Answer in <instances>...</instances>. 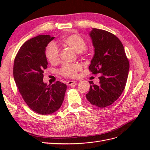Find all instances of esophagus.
<instances>
[{"mask_svg":"<svg viewBox=\"0 0 150 150\" xmlns=\"http://www.w3.org/2000/svg\"><path fill=\"white\" fill-rule=\"evenodd\" d=\"M76 83L77 82L76 81H67L66 84L67 86H71V85L74 84H76Z\"/></svg>","mask_w":150,"mask_h":150,"instance_id":"1","label":"esophagus"}]
</instances>
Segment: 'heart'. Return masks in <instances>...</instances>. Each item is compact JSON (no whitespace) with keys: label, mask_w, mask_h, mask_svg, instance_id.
Returning a JSON list of instances; mask_svg holds the SVG:
<instances>
[{"label":"heart","mask_w":150,"mask_h":150,"mask_svg":"<svg viewBox=\"0 0 150 150\" xmlns=\"http://www.w3.org/2000/svg\"><path fill=\"white\" fill-rule=\"evenodd\" d=\"M62 42L78 53L83 52L87 47L85 40L78 34H75L65 35L62 39ZM59 49L54 42L49 43L45 51V55L47 61L52 64H55L59 62ZM81 69V66L78 63L64 64L60 68L59 73L66 78H74Z\"/></svg>","instance_id":"obj_1"}]
</instances>
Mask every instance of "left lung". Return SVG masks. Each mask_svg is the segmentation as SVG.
Returning <instances> with one entry per match:
<instances>
[{
  "mask_svg": "<svg viewBox=\"0 0 150 150\" xmlns=\"http://www.w3.org/2000/svg\"><path fill=\"white\" fill-rule=\"evenodd\" d=\"M94 47V55L89 70L101 74L99 83L89 81L90 89L86 95L93 105L105 108L121 96L128 79L129 62L123 45L115 35L106 30L93 29L89 34Z\"/></svg>",
  "mask_w": 150,
  "mask_h": 150,
  "instance_id": "1",
  "label": "left lung"
}]
</instances>
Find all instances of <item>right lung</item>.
<instances>
[{
  "label": "right lung",
  "mask_w": 150,
  "mask_h": 150,
  "mask_svg": "<svg viewBox=\"0 0 150 150\" xmlns=\"http://www.w3.org/2000/svg\"><path fill=\"white\" fill-rule=\"evenodd\" d=\"M54 39L49 35H40L27 40L13 62V78L22 98L32 110L43 115L60 108L67 89L60 81L52 85L43 82L44 70L48 64L45 51Z\"/></svg>",
  "instance_id": "right-lung-1"
}]
</instances>
